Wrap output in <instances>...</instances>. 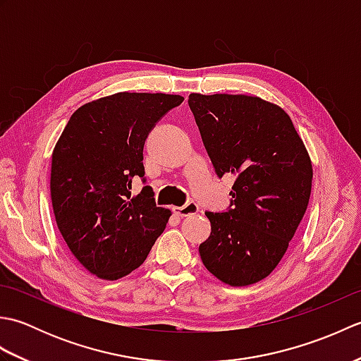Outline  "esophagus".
<instances>
[{"mask_svg":"<svg viewBox=\"0 0 361 361\" xmlns=\"http://www.w3.org/2000/svg\"><path fill=\"white\" fill-rule=\"evenodd\" d=\"M173 212L176 214L178 217H188V216H192V214L198 212V204L194 202H189L185 206H176L173 208Z\"/></svg>","mask_w":361,"mask_h":361,"instance_id":"esophagus-1","label":"esophagus"}]
</instances>
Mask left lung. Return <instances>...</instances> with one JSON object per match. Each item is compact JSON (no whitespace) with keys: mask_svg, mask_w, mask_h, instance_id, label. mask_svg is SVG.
Returning <instances> with one entry per match:
<instances>
[{"mask_svg":"<svg viewBox=\"0 0 361 361\" xmlns=\"http://www.w3.org/2000/svg\"><path fill=\"white\" fill-rule=\"evenodd\" d=\"M189 109L219 178L234 173L225 212L206 211L203 265L233 287L270 274L307 209L312 163L288 114L245 94H189Z\"/></svg>","mask_w":361,"mask_h":361,"instance_id":"obj_1","label":"left lung"}]
</instances>
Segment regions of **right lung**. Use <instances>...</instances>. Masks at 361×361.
<instances>
[{
	"label": "right lung",
	"instance_id": "1",
	"mask_svg": "<svg viewBox=\"0 0 361 361\" xmlns=\"http://www.w3.org/2000/svg\"><path fill=\"white\" fill-rule=\"evenodd\" d=\"M185 97L118 93L82 105L52 152L51 200L60 234L90 273L116 281L140 267L164 231L171 211L158 208L145 183L149 133Z\"/></svg>",
	"mask_w": 361,
	"mask_h": 361
}]
</instances>
